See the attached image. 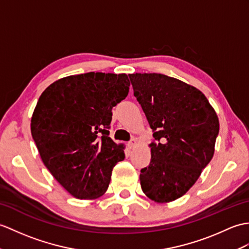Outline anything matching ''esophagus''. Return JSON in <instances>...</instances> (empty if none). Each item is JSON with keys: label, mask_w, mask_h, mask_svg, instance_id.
I'll use <instances>...</instances> for the list:
<instances>
[{"label": "esophagus", "mask_w": 249, "mask_h": 249, "mask_svg": "<svg viewBox=\"0 0 249 249\" xmlns=\"http://www.w3.org/2000/svg\"><path fill=\"white\" fill-rule=\"evenodd\" d=\"M137 145V140L135 138H132L131 140L128 142V147L129 148H132V147H135Z\"/></svg>", "instance_id": "obj_1"}]
</instances>
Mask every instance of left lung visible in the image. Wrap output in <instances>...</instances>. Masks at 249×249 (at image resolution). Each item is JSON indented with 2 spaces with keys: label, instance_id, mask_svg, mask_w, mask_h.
<instances>
[{
  "label": "left lung",
  "instance_id": "left-lung-1",
  "mask_svg": "<svg viewBox=\"0 0 249 249\" xmlns=\"http://www.w3.org/2000/svg\"><path fill=\"white\" fill-rule=\"evenodd\" d=\"M129 78L155 138L151 162L141 170V188L156 203H170L188 192L211 161L217 114L203 92L181 80L158 73Z\"/></svg>",
  "mask_w": 249,
  "mask_h": 249
}]
</instances>
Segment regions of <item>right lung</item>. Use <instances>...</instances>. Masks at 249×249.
<instances>
[{
    "instance_id": "1",
    "label": "right lung",
    "mask_w": 249,
    "mask_h": 249,
    "mask_svg": "<svg viewBox=\"0 0 249 249\" xmlns=\"http://www.w3.org/2000/svg\"><path fill=\"white\" fill-rule=\"evenodd\" d=\"M126 74L89 72L56 80L40 95L31 131L44 165L72 196L106 192L123 144L109 137L112 108L128 94Z\"/></svg>"
}]
</instances>
